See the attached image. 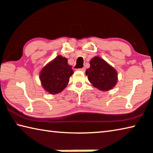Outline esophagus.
<instances>
[{"instance_id": "obj_1", "label": "esophagus", "mask_w": 153, "mask_h": 153, "mask_svg": "<svg viewBox=\"0 0 153 153\" xmlns=\"http://www.w3.org/2000/svg\"><path fill=\"white\" fill-rule=\"evenodd\" d=\"M79 70H81V71H83V72H85V68H80L79 69Z\"/></svg>"}]
</instances>
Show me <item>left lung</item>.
<instances>
[{"mask_svg": "<svg viewBox=\"0 0 153 153\" xmlns=\"http://www.w3.org/2000/svg\"><path fill=\"white\" fill-rule=\"evenodd\" d=\"M90 67L86 70L89 81L100 91H109L116 86L117 72L111 65L100 57H93L90 62Z\"/></svg>", "mask_w": 153, "mask_h": 153, "instance_id": "left-lung-1", "label": "left lung"}]
</instances>
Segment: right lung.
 I'll list each match as a JSON object with an SVG mask.
<instances>
[{"label":"right lung","mask_w":153,"mask_h":153,"mask_svg":"<svg viewBox=\"0 0 153 153\" xmlns=\"http://www.w3.org/2000/svg\"><path fill=\"white\" fill-rule=\"evenodd\" d=\"M73 73L72 65L68 63V59L58 55L42 69L39 79L45 91L54 95L66 88Z\"/></svg>","instance_id":"obj_1"}]
</instances>
